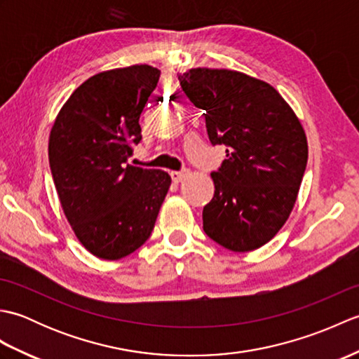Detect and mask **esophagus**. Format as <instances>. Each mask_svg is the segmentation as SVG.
<instances>
[{"label":"esophagus","instance_id":"obj_1","mask_svg":"<svg viewBox=\"0 0 359 359\" xmlns=\"http://www.w3.org/2000/svg\"><path fill=\"white\" fill-rule=\"evenodd\" d=\"M188 174H189V170H187V168H184V170H180V171H172V172H171V177H172L174 182H177V184H179V182L184 180Z\"/></svg>","mask_w":359,"mask_h":359}]
</instances>
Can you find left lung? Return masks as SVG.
I'll use <instances>...</instances> for the list:
<instances>
[{
    "instance_id": "8db88e82",
    "label": "left lung",
    "mask_w": 359,
    "mask_h": 359,
    "mask_svg": "<svg viewBox=\"0 0 359 359\" xmlns=\"http://www.w3.org/2000/svg\"><path fill=\"white\" fill-rule=\"evenodd\" d=\"M182 90L203 109L211 144L226 158L211 172L215 197L203 207V231L231 251L265 245L293 210L307 166L301 121L269 83L228 69L182 72Z\"/></svg>"
}]
</instances>
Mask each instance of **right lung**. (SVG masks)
I'll use <instances>...</instances> for the list:
<instances>
[{"label":"right lung","instance_id":"1","mask_svg":"<svg viewBox=\"0 0 359 359\" xmlns=\"http://www.w3.org/2000/svg\"><path fill=\"white\" fill-rule=\"evenodd\" d=\"M160 71L148 65L104 71L74 90L49 137V165L60 203L79 241L116 261L151 236L171 177L133 166L140 114Z\"/></svg>","mask_w":359,"mask_h":359}]
</instances>
